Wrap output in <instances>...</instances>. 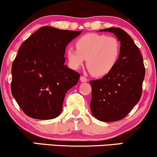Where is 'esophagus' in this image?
Instances as JSON below:
<instances>
[{"label":"esophagus","mask_w":157,"mask_h":157,"mask_svg":"<svg viewBox=\"0 0 157 157\" xmlns=\"http://www.w3.org/2000/svg\"><path fill=\"white\" fill-rule=\"evenodd\" d=\"M80 80L81 82H87V81H88V79L86 78V77H83V76H81Z\"/></svg>","instance_id":"obj_1"}]
</instances>
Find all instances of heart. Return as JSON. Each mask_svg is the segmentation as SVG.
<instances>
[{"mask_svg": "<svg viewBox=\"0 0 157 157\" xmlns=\"http://www.w3.org/2000/svg\"><path fill=\"white\" fill-rule=\"evenodd\" d=\"M76 48L67 50L68 63L77 69L83 64L95 77L109 74L116 66L120 55V44L113 36L86 34L76 41Z\"/></svg>", "mask_w": 157, "mask_h": 157, "instance_id": "obj_1", "label": "heart"}]
</instances>
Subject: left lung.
I'll list each match as a JSON object with an SVG mask.
<instances>
[{
    "label": "left lung",
    "mask_w": 157,
    "mask_h": 157,
    "mask_svg": "<svg viewBox=\"0 0 157 157\" xmlns=\"http://www.w3.org/2000/svg\"><path fill=\"white\" fill-rule=\"evenodd\" d=\"M100 32H112L120 41L116 66L99 80H91V113L102 122H115L128 115L140 100L145 69L143 59L131 36L117 27Z\"/></svg>",
    "instance_id": "8db88e82"
}]
</instances>
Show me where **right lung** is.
<instances>
[{
	"instance_id": "right-lung-1",
	"label": "right lung",
	"mask_w": 157,
	"mask_h": 157,
	"mask_svg": "<svg viewBox=\"0 0 157 157\" xmlns=\"http://www.w3.org/2000/svg\"><path fill=\"white\" fill-rule=\"evenodd\" d=\"M80 33L43 26L19 48L12 66L11 91L29 117L51 120L60 114L66 92L80 76L64 64L65 51Z\"/></svg>"
}]
</instances>
